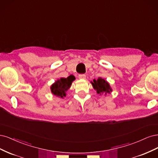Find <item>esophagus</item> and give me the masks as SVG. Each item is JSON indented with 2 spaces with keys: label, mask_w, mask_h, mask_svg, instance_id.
Wrapping results in <instances>:
<instances>
[{
  "label": "esophagus",
  "mask_w": 158,
  "mask_h": 158,
  "mask_svg": "<svg viewBox=\"0 0 158 158\" xmlns=\"http://www.w3.org/2000/svg\"><path fill=\"white\" fill-rule=\"evenodd\" d=\"M86 75L85 74H79V79H85Z\"/></svg>",
  "instance_id": "34e87169"
}]
</instances>
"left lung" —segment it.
Listing matches in <instances>:
<instances>
[{
	"mask_svg": "<svg viewBox=\"0 0 158 158\" xmlns=\"http://www.w3.org/2000/svg\"><path fill=\"white\" fill-rule=\"evenodd\" d=\"M92 85L94 89L96 90L98 94H106V93H110L111 91L112 90L110 88L109 83L101 77H98L97 80L94 79L93 82H92Z\"/></svg>",
	"mask_w": 158,
	"mask_h": 158,
	"instance_id": "8db88e82",
	"label": "left lung"
}]
</instances>
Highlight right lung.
<instances>
[{"label":"right lung","instance_id":"right-lung-1","mask_svg":"<svg viewBox=\"0 0 158 158\" xmlns=\"http://www.w3.org/2000/svg\"><path fill=\"white\" fill-rule=\"evenodd\" d=\"M75 79V77L72 75H69L67 78H60V79L56 81L51 86V91L52 94L61 98L65 96V91L69 89L72 81Z\"/></svg>","mask_w":158,"mask_h":158}]
</instances>
